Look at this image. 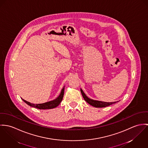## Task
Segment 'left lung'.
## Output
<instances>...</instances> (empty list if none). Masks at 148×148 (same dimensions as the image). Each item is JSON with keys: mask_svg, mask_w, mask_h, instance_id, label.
<instances>
[{"mask_svg": "<svg viewBox=\"0 0 148 148\" xmlns=\"http://www.w3.org/2000/svg\"><path fill=\"white\" fill-rule=\"evenodd\" d=\"M81 92L82 93V96L84 100L87 102L89 104L91 105L93 107H97V108H102V107H106L107 106H109L112 104H115L117 101H114V102H106V101H101L99 100H95L91 99L88 98L86 94L84 93L82 89L81 88Z\"/></svg>", "mask_w": 148, "mask_h": 148, "instance_id": "obj_1", "label": "left lung"}]
</instances>
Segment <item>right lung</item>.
I'll return each instance as SVG.
<instances>
[{
  "label": "right lung",
  "instance_id": "add662e5",
  "mask_svg": "<svg viewBox=\"0 0 148 148\" xmlns=\"http://www.w3.org/2000/svg\"><path fill=\"white\" fill-rule=\"evenodd\" d=\"M64 90H65V86L63 87L60 95L57 98L53 100L49 101H48V102H46L44 103H42V104H33V103H31L30 102L24 100L23 99H22L28 105L34 107L36 108H37V109H40V110L52 109V108H56V107H57L61 102L63 97H64Z\"/></svg>",
  "mask_w": 148,
  "mask_h": 148
}]
</instances>
